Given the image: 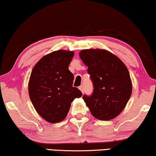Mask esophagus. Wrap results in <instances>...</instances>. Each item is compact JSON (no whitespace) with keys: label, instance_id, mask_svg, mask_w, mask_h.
Masks as SVG:
<instances>
[{"label":"esophagus","instance_id":"34e87169","mask_svg":"<svg viewBox=\"0 0 156 156\" xmlns=\"http://www.w3.org/2000/svg\"><path fill=\"white\" fill-rule=\"evenodd\" d=\"M79 89H80V91H82V93H84V86H83V85H81V86L79 87Z\"/></svg>","mask_w":156,"mask_h":156}]
</instances>
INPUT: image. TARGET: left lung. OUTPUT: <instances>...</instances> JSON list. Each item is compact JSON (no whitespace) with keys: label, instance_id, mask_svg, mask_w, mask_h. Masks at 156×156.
I'll use <instances>...</instances> for the list:
<instances>
[{"label":"left lung","instance_id":"left-lung-1","mask_svg":"<svg viewBox=\"0 0 156 156\" xmlns=\"http://www.w3.org/2000/svg\"><path fill=\"white\" fill-rule=\"evenodd\" d=\"M80 58L88 67L93 83L91 95L83 96L95 118L108 121L122 112L129 101L132 84L129 70L120 59L104 50H84Z\"/></svg>","mask_w":156,"mask_h":156}]
</instances>
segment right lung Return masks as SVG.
Instances as JSON below:
<instances>
[{
	"label": "right lung",
	"mask_w": 156,
	"mask_h": 156,
	"mask_svg": "<svg viewBox=\"0 0 156 156\" xmlns=\"http://www.w3.org/2000/svg\"><path fill=\"white\" fill-rule=\"evenodd\" d=\"M73 57L71 51H55L40 59L31 72L30 98L38 114L50 123L62 121L73 100L82 96L72 86L74 75L68 69Z\"/></svg>",
	"instance_id": "right-lung-1"
}]
</instances>
